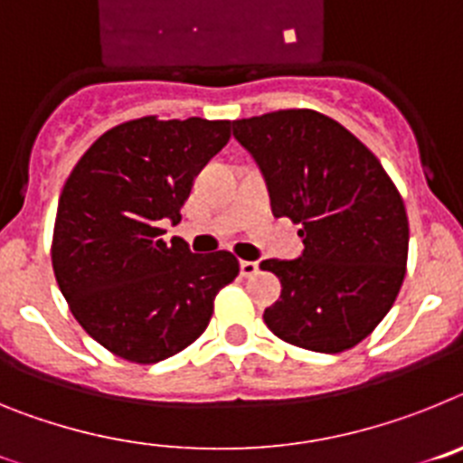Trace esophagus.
Wrapping results in <instances>:
<instances>
[{"label": "esophagus", "instance_id": "34e87169", "mask_svg": "<svg viewBox=\"0 0 463 463\" xmlns=\"http://www.w3.org/2000/svg\"><path fill=\"white\" fill-rule=\"evenodd\" d=\"M257 271H260V264H257V261H241V276L243 278L257 276Z\"/></svg>", "mask_w": 463, "mask_h": 463}]
</instances>
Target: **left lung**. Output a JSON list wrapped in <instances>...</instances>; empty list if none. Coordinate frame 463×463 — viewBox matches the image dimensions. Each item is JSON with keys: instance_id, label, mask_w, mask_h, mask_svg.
Returning a JSON list of instances; mask_svg holds the SVG:
<instances>
[{"instance_id": "1", "label": "left lung", "mask_w": 463, "mask_h": 463, "mask_svg": "<svg viewBox=\"0 0 463 463\" xmlns=\"http://www.w3.org/2000/svg\"><path fill=\"white\" fill-rule=\"evenodd\" d=\"M232 125L267 178L273 215L301 224L304 239L298 260L260 264L282 285L264 322L289 345L350 350L390 313L406 276L399 190L354 134L317 110H273Z\"/></svg>"}]
</instances>
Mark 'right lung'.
I'll list each match as a JSON object with an SVG mask.
<instances>
[{
	"label": "right lung",
	"mask_w": 463,
	"mask_h": 463,
	"mask_svg": "<svg viewBox=\"0 0 463 463\" xmlns=\"http://www.w3.org/2000/svg\"><path fill=\"white\" fill-rule=\"evenodd\" d=\"M232 137L229 120L137 118L110 127L73 166L57 203L51 260L69 310L94 341L157 364L206 331L239 260L166 243L196 174Z\"/></svg>",
	"instance_id": "1"
}]
</instances>
